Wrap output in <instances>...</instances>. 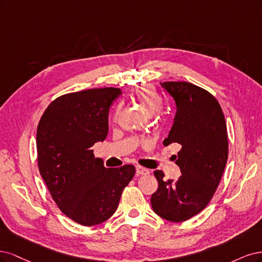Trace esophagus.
Masks as SVG:
<instances>
[{"label": "esophagus", "instance_id": "obj_1", "mask_svg": "<svg viewBox=\"0 0 262 262\" xmlns=\"http://www.w3.org/2000/svg\"><path fill=\"white\" fill-rule=\"evenodd\" d=\"M136 173H137V175H148V174H150V171L146 167L137 165L136 166Z\"/></svg>", "mask_w": 262, "mask_h": 262}]
</instances>
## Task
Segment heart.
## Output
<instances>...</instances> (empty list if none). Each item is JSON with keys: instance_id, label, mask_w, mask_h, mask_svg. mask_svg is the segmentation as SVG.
Instances as JSON below:
<instances>
[{"instance_id": "obj_1", "label": "heart", "mask_w": 262, "mask_h": 262, "mask_svg": "<svg viewBox=\"0 0 262 262\" xmlns=\"http://www.w3.org/2000/svg\"><path fill=\"white\" fill-rule=\"evenodd\" d=\"M134 98L135 100L138 101L142 108L145 110L148 114H154L160 111V108H161L162 105L161 100L157 96L155 90L146 85L139 86L138 88H136V90L134 91ZM119 112L120 108H117L115 113V119L117 117Z\"/></svg>"}]
</instances>
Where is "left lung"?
Listing matches in <instances>:
<instances>
[{
	"label": "left lung",
	"mask_w": 262,
	"mask_h": 262,
	"mask_svg": "<svg viewBox=\"0 0 262 262\" xmlns=\"http://www.w3.org/2000/svg\"><path fill=\"white\" fill-rule=\"evenodd\" d=\"M161 87L176 104L163 145L181 146L175 163L182 175L164 181V173L155 171L159 187L150 201L159 216L183 222L207 207L221 181L229 155L226 124L217 100L207 90L186 81H165Z\"/></svg>",
	"instance_id": "1"
}]
</instances>
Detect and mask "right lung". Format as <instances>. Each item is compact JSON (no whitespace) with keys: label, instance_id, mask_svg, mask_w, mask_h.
I'll use <instances>...</instances> for the list:
<instances>
[{"label":"right lung","instance_id":"obj_1","mask_svg":"<svg viewBox=\"0 0 262 262\" xmlns=\"http://www.w3.org/2000/svg\"><path fill=\"white\" fill-rule=\"evenodd\" d=\"M119 88L88 89L56 98L37 128L40 174L62 212L85 226L106 221L119 207L135 166L106 168L91 147L108 132L110 106Z\"/></svg>","mask_w":262,"mask_h":262}]
</instances>
